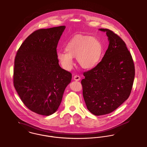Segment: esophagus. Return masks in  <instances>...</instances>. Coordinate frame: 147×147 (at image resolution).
<instances>
[{
	"label": "esophagus",
	"instance_id": "obj_1",
	"mask_svg": "<svg viewBox=\"0 0 147 147\" xmlns=\"http://www.w3.org/2000/svg\"><path fill=\"white\" fill-rule=\"evenodd\" d=\"M80 79L81 78L78 75H75L74 77V80L75 81H79V80H80Z\"/></svg>",
	"mask_w": 147,
	"mask_h": 147
}]
</instances>
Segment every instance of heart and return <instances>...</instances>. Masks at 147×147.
<instances>
[{
  "label": "heart",
  "mask_w": 147,
  "mask_h": 147,
  "mask_svg": "<svg viewBox=\"0 0 147 147\" xmlns=\"http://www.w3.org/2000/svg\"><path fill=\"white\" fill-rule=\"evenodd\" d=\"M65 51H59L57 53V58L63 69L70 70L74 65L73 58H77L80 66L88 69L97 65L102 48L96 38L88 36H78L69 42Z\"/></svg>",
  "instance_id": "obj_1"
}]
</instances>
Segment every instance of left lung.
Masks as SVG:
<instances>
[{
    "label": "left lung",
    "mask_w": 147,
    "mask_h": 147,
    "mask_svg": "<svg viewBox=\"0 0 147 147\" xmlns=\"http://www.w3.org/2000/svg\"><path fill=\"white\" fill-rule=\"evenodd\" d=\"M107 32L108 49L102 60L84 72L82 94L90 112L100 116L109 114L129 98L135 77V67L124 41L111 30Z\"/></svg>",
    "instance_id": "left-lung-1"
}]
</instances>
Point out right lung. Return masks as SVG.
I'll return each instance as SVG.
<instances>
[{"mask_svg": "<svg viewBox=\"0 0 147 147\" xmlns=\"http://www.w3.org/2000/svg\"><path fill=\"white\" fill-rule=\"evenodd\" d=\"M65 29L62 26L33 32L15 57L14 86L25 106L39 115L49 116L57 111L72 78L57 58V47Z\"/></svg>", "mask_w": 147, "mask_h": 147, "instance_id": "1", "label": "right lung"}]
</instances>
